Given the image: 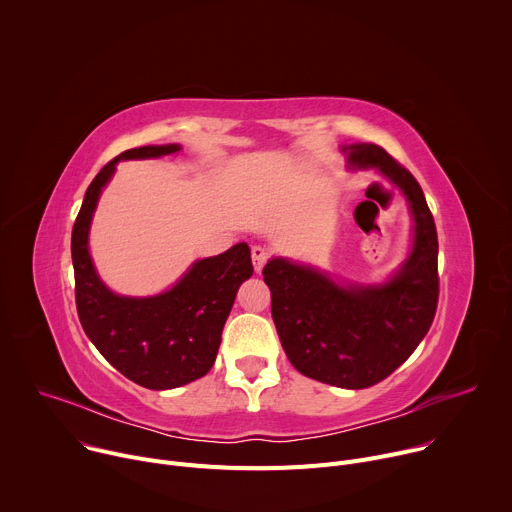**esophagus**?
<instances>
[{"mask_svg":"<svg viewBox=\"0 0 512 512\" xmlns=\"http://www.w3.org/2000/svg\"><path fill=\"white\" fill-rule=\"evenodd\" d=\"M251 257H253L255 271L259 273V271L263 269V265H265L267 257H269V251H267L265 247H261V245H253V247H251Z\"/></svg>","mask_w":512,"mask_h":512,"instance_id":"34e87169","label":"esophagus"}]
</instances>
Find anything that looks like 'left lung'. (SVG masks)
Returning <instances> with one entry per match:
<instances>
[{"instance_id":"obj_1","label":"left lung","mask_w":512,"mask_h":512,"mask_svg":"<svg viewBox=\"0 0 512 512\" xmlns=\"http://www.w3.org/2000/svg\"><path fill=\"white\" fill-rule=\"evenodd\" d=\"M348 170H377L401 190L413 221L407 259L383 283L336 281L314 265L271 257L263 279L294 367L320 383L367 389L413 354L437 308V233L417 180L375 143L340 148Z\"/></svg>"}]
</instances>
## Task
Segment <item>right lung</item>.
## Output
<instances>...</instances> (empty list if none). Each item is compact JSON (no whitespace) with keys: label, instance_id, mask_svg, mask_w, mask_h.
<instances>
[{"label":"right lung","instance_id":"right-lung-1","mask_svg":"<svg viewBox=\"0 0 512 512\" xmlns=\"http://www.w3.org/2000/svg\"><path fill=\"white\" fill-rule=\"evenodd\" d=\"M180 150L178 143L143 145L111 160L87 188L70 239L77 312L85 334L121 375L154 391L188 385L212 369L239 285L253 275L251 249L237 243L221 255L194 261L170 289L156 296H119L99 277L89 233L101 192L117 164Z\"/></svg>","mask_w":512,"mask_h":512}]
</instances>
